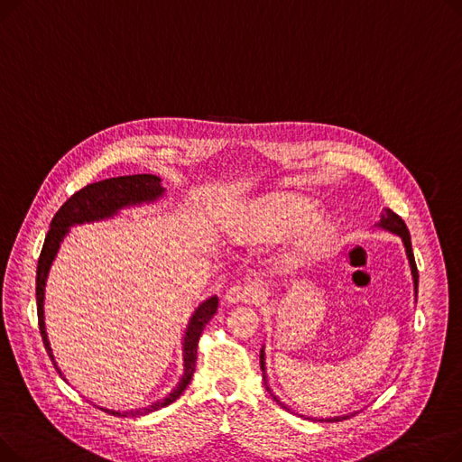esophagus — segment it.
I'll list each match as a JSON object with an SVG mask.
<instances>
[{"mask_svg":"<svg viewBox=\"0 0 462 462\" xmlns=\"http://www.w3.org/2000/svg\"><path fill=\"white\" fill-rule=\"evenodd\" d=\"M251 298H254V290L245 284H232L230 288H226V292H225V301H228V303L249 301Z\"/></svg>","mask_w":462,"mask_h":462,"instance_id":"1","label":"esophagus"}]
</instances>
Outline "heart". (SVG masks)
I'll use <instances>...</instances> for the list:
<instances>
[{
  "label": "heart",
  "mask_w": 462,
  "mask_h": 462,
  "mask_svg": "<svg viewBox=\"0 0 462 462\" xmlns=\"http://www.w3.org/2000/svg\"><path fill=\"white\" fill-rule=\"evenodd\" d=\"M312 215V206L294 199L277 197L253 206L245 217H241L230 226L237 239L265 241L284 234H298L290 241L288 254L292 258H307L328 251L333 244L335 228L326 218H308Z\"/></svg>",
  "instance_id": "1"
}]
</instances>
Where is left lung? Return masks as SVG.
I'll return each mask as SVG.
<instances>
[{
	"label": "left lung",
	"instance_id": "left-lung-1",
	"mask_svg": "<svg viewBox=\"0 0 462 462\" xmlns=\"http://www.w3.org/2000/svg\"><path fill=\"white\" fill-rule=\"evenodd\" d=\"M374 226H378V228H382V230H387V232H392V234H397V236L402 239L404 251H406V256H408V263H410V270H411V279H414V290H416V296H418V279H420V275H418V265H416L414 251H411L410 232H408V228H406L404 221H402V218H401L397 213H393L390 208H383L382 217H380V221H378V223H374ZM260 369H262L263 382H265V380H268V376H265V352H263V348L260 350ZM265 390H268V393L273 397V401H275L277 404H281L282 408L290 410V408H288V406H284V402H281V401H279V397L272 392V387L268 385V382H265ZM346 418H348V416H335V418H307V420H312V421H341V420H346Z\"/></svg>",
	"mask_w": 462,
	"mask_h": 462
}]
</instances>
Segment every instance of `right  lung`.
<instances>
[{
  "label": "right lung",
  "instance_id": "right-lung-1",
  "mask_svg": "<svg viewBox=\"0 0 462 462\" xmlns=\"http://www.w3.org/2000/svg\"><path fill=\"white\" fill-rule=\"evenodd\" d=\"M164 190L166 189L161 185V178H157L153 174L110 178V180L86 185L84 189L72 194V197L54 215L52 223H51V230H48V234L44 237V245H42L39 263H37L35 296H37V319H39L42 345L48 352V357L52 359L54 367L60 374H61V371L58 369L56 361H54V354H52L51 343H48L46 328H44V286H46L48 272H51V265L60 251L63 237L69 234V228L75 225L105 221V218L117 215L124 208L152 204L162 197ZM217 307H218V298L211 296L206 301H202L197 307V310L192 312L185 337H183V376L180 378L174 390L168 393V397H164L162 401H157L150 406H145V408L129 410V411L108 410V408H101V410H105L106 414H112V416L138 418V416L150 414V411H155L159 408H164L170 402H174L190 383L194 367H197V348H199L200 335H202L206 324L213 319V314L217 312Z\"/></svg>",
  "mask_w": 462,
  "mask_h": 462
}]
</instances>
